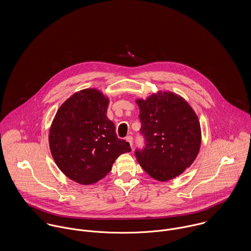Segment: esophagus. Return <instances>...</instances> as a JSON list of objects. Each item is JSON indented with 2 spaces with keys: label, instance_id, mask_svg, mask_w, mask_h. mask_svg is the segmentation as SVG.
Wrapping results in <instances>:
<instances>
[{
  "label": "esophagus",
  "instance_id": "obj_1",
  "mask_svg": "<svg viewBox=\"0 0 251 251\" xmlns=\"http://www.w3.org/2000/svg\"><path fill=\"white\" fill-rule=\"evenodd\" d=\"M126 140L129 143L130 147L132 148V145H133V138H132V136H127V137H126Z\"/></svg>",
  "mask_w": 251,
  "mask_h": 251
}]
</instances>
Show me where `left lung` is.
<instances>
[{"label":"left lung","instance_id":"obj_1","mask_svg":"<svg viewBox=\"0 0 251 251\" xmlns=\"http://www.w3.org/2000/svg\"><path fill=\"white\" fill-rule=\"evenodd\" d=\"M145 148L136 150L141 167L151 178L174 179L195 160L201 146V127L190 105L171 92L137 100Z\"/></svg>","mask_w":251,"mask_h":251}]
</instances>
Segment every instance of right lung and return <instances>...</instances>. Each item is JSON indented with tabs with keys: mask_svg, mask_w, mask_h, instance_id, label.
<instances>
[{
	"mask_svg": "<svg viewBox=\"0 0 251 251\" xmlns=\"http://www.w3.org/2000/svg\"><path fill=\"white\" fill-rule=\"evenodd\" d=\"M109 100L97 89L72 95L57 111L49 131V147L59 169L80 184L96 183L115 160L131 151L119 139L106 116Z\"/></svg>",
	"mask_w": 251,
	"mask_h": 251,
	"instance_id": "obj_1",
	"label": "right lung"
}]
</instances>
